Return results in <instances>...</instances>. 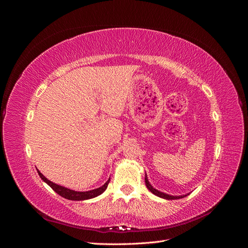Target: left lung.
<instances>
[{
  "label": "left lung",
  "mask_w": 248,
  "mask_h": 248,
  "mask_svg": "<svg viewBox=\"0 0 248 248\" xmlns=\"http://www.w3.org/2000/svg\"><path fill=\"white\" fill-rule=\"evenodd\" d=\"M145 182H146V186L147 188L151 191L153 194H155V196L159 197L161 199H164V200H179V199H182V198H185L187 194H183V196H170V194H168V193H164V192H161L159 190H157L156 188H154V187L150 184L149 180H148V177H147V174H145Z\"/></svg>",
  "instance_id": "1"
}]
</instances>
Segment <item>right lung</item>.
Segmentation results:
<instances>
[{
    "label": "right lung",
    "instance_id": "add662e5",
    "mask_svg": "<svg viewBox=\"0 0 248 248\" xmlns=\"http://www.w3.org/2000/svg\"><path fill=\"white\" fill-rule=\"evenodd\" d=\"M37 171H38V175L40 176V178L43 180V181L46 182L47 185H49L58 194H60V196L67 199V200H70V201H85V200H90V199H93V198L100 196V194L106 191V189L108 188V185L109 180H110V177H109V179L106 183H104L101 187H98V188H96V189L88 190V191H76V190L69 189V188H67V187L58 185L54 182L49 181V180L44 177L38 170H37Z\"/></svg>",
    "mask_w": 248,
    "mask_h": 248
}]
</instances>
